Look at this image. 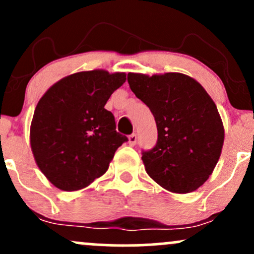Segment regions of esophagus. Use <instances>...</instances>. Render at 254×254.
Returning <instances> with one entry per match:
<instances>
[{
    "mask_svg": "<svg viewBox=\"0 0 254 254\" xmlns=\"http://www.w3.org/2000/svg\"><path fill=\"white\" fill-rule=\"evenodd\" d=\"M136 142H137L136 133H131V135L129 136V144L130 145H135Z\"/></svg>",
    "mask_w": 254,
    "mask_h": 254,
    "instance_id": "34e87169",
    "label": "esophagus"
}]
</instances>
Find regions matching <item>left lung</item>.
Here are the masks:
<instances>
[{
  "mask_svg": "<svg viewBox=\"0 0 254 254\" xmlns=\"http://www.w3.org/2000/svg\"><path fill=\"white\" fill-rule=\"evenodd\" d=\"M127 82L156 122V145L142 155L148 176L174 193L197 190L223 147L224 127L214 100L198 81L180 72H129Z\"/></svg>",
  "mask_w": 254,
  "mask_h": 254,
  "instance_id": "1",
  "label": "left lung"
}]
</instances>
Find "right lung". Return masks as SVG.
Listing matches in <instances>:
<instances>
[{
    "mask_svg": "<svg viewBox=\"0 0 254 254\" xmlns=\"http://www.w3.org/2000/svg\"><path fill=\"white\" fill-rule=\"evenodd\" d=\"M125 81V72H75L52 84L38 101L31 149L39 170L57 189L87 188L109 170L116 150L127 141L116 131L115 117L105 109Z\"/></svg>",
    "mask_w": 254,
    "mask_h": 254,
    "instance_id": "right-lung-1",
    "label": "right lung"
}]
</instances>
